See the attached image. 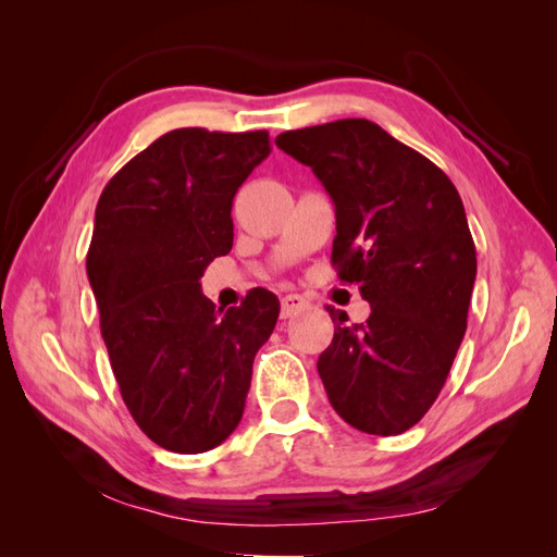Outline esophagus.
I'll list each match as a JSON object with an SVG mask.
<instances>
[{
	"label": "esophagus",
	"instance_id": "esophagus-1",
	"mask_svg": "<svg viewBox=\"0 0 557 557\" xmlns=\"http://www.w3.org/2000/svg\"><path fill=\"white\" fill-rule=\"evenodd\" d=\"M307 309H311V305H309V299L301 295H285L281 299V318H293Z\"/></svg>",
	"mask_w": 557,
	"mask_h": 557
}]
</instances>
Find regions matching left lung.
I'll return each mask as SVG.
<instances>
[{
	"label": "left lung",
	"mask_w": 557,
	"mask_h": 557,
	"mask_svg": "<svg viewBox=\"0 0 557 557\" xmlns=\"http://www.w3.org/2000/svg\"><path fill=\"white\" fill-rule=\"evenodd\" d=\"M334 201L332 264L372 313L334 339L318 374L334 411L367 434L407 432L440 397L467 330L476 248L450 178L376 123L346 117L276 137Z\"/></svg>",
	"instance_id": "8db88e82"
}]
</instances>
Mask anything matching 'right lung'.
Listing matches in <instances>:
<instances>
[{
	"label": "right lung",
	"mask_w": 557,
	"mask_h": 557,
	"mask_svg": "<svg viewBox=\"0 0 557 557\" xmlns=\"http://www.w3.org/2000/svg\"><path fill=\"white\" fill-rule=\"evenodd\" d=\"M269 150L267 129H172L97 201L86 269L99 327L132 418L166 450L205 453L227 440L256 352L274 332L276 295L258 290L223 313L199 283L232 250V199Z\"/></svg>",
	"instance_id": "right-lung-1"
}]
</instances>
